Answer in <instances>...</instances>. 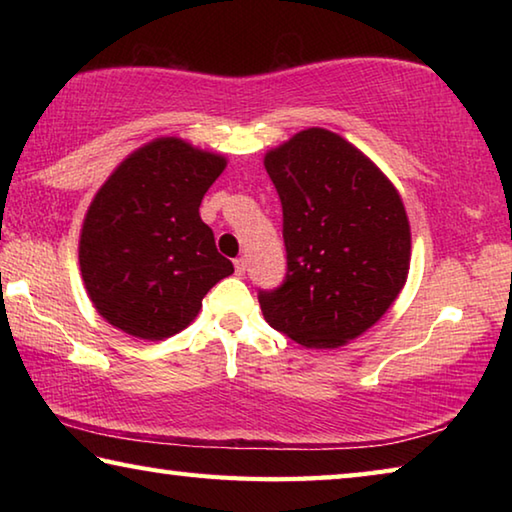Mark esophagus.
<instances>
[{
  "instance_id": "esophagus-1",
  "label": "esophagus",
  "mask_w": 512,
  "mask_h": 512,
  "mask_svg": "<svg viewBox=\"0 0 512 512\" xmlns=\"http://www.w3.org/2000/svg\"><path fill=\"white\" fill-rule=\"evenodd\" d=\"M235 271H237V275H246V259L244 257L235 259Z\"/></svg>"
}]
</instances>
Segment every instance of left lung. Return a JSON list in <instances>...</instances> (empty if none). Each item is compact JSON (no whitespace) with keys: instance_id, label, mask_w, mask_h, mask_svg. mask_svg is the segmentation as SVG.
<instances>
[{"instance_id":"8db88e82","label":"left lung","mask_w":512,"mask_h":512,"mask_svg":"<svg viewBox=\"0 0 512 512\" xmlns=\"http://www.w3.org/2000/svg\"><path fill=\"white\" fill-rule=\"evenodd\" d=\"M282 203L287 277L259 291L266 323L305 348H339L386 314L409 275L397 189L341 135L307 128L266 153Z\"/></svg>"}]
</instances>
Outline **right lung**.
Wrapping results in <instances>:
<instances>
[{
	"label": "right lung",
	"instance_id": "1",
	"mask_svg": "<svg viewBox=\"0 0 512 512\" xmlns=\"http://www.w3.org/2000/svg\"><path fill=\"white\" fill-rule=\"evenodd\" d=\"M225 158L158 137L110 173L85 214L79 264L99 316L144 341L178 334L235 273L198 207Z\"/></svg>",
	"mask_w": 512,
	"mask_h": 512
}]
</instances>
